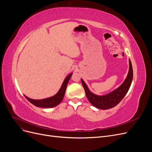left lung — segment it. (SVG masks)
<instances>
[{"label":"left lung","instance_id":"8db88e82","mask_svg":"<svg viewBox=\"0 0 152 152\" xmlns=\"http://www.w3.org/2000/svg\"><path fill=\"white\" fill-rule=\"evenodd\" d=\"M129 68L125 80L117 89L107 94L99 96L93 93L89 89L83 79H81L82 84L84 88L87 98L94 107L102 110H107L113 108L121 102L129 89L133 78L132 67L130 59H129Z\"/></svg>","mask_w":152,"mask_h":152}]
</instances>
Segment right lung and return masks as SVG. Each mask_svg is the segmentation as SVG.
<instances>
[{
  "label": "right lung",
  "instance_id": "add662e5",
  "mask_svg": "<svg viewBox=\"0 0 152 152\" xmlns=\"http://www.w3.org/2000/svg\"><path fill=\"white\" fill-rule=\"evenodd\" d=\"M72 75V73H70L67 77H66L61 86V88L59 89V90L56 94L54 95L53 96H51V97L42 99H33L29 98L28 97H27V96L24 95L25 97L28 99L31 104L35 105V107L40 108H53L56 107V106L60 103L61 102V101L63 100L64 95H65V91L68 83L69 80H70Z\"/></svg>",
  "mask_w": 152,
  "mask_h": 152
}]
</instances>
